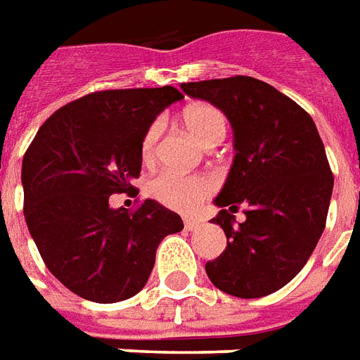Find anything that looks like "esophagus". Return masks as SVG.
<instances>
[{"instance_id": "esophagus-1", "label": "esophagus", "mask_w": 360, "mask_h": 360, "mask_svg": "<svg viewBox=\"0 0 360 360\" xmlns=\"http://www.w3.org/2000/svg\"><path fill=\"white\" fill-rule=\"evenodd\" d=\"M198 226H200V221H196V219H191V218L185 219V227H187L188 231H195Z\"/></svg>"}]
</instances>
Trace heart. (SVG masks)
Listing matches in <instances>:
<instances>
[{
	"label": "heart",
	"instance_id": "heart-1",
	"mask_svg": "<svg viewBox=\"0 0 360 360\" xmlns=\"http://www.w3.org/2000/svg\"><path fill=\"white\" fill-rule=\"evenodd\" d=\"M181 121L187 131L202 146L218 144L226 134L224 113L212 103H191L181 113ZM162 136V121L156 119L144 131L141 141V156L144 164L156 160L158 141ZM214 191V181L206 175H177L172 172L158 173L148 183V193L165 206L179 212H195L204 198Z\"/></svg>",
	"mask_w": 360,
	"mask_h": 360
}]
</instances>
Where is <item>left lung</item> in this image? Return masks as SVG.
Instances as JSON below:
<instances>
[{"instance_id": "1", "label": "left lung", "mask_w": 360, "mask_h": 360, "mask_svg": "<svg viewBox=\"0 0 360 360\" xmlns=\"http://www.w3.org/2000/svg\"><path fill=\"white\" fill-rule=\"evenodd\" d=\"M181 89L219 108L235 133L237 154L212 219L227 247L206 274L227 295L266 297L302 270L324 231L333 188L324 142L309 113L264 81L237 75ZM241 205L248 219L237 224Z\"/></svg>"}]
</instances>
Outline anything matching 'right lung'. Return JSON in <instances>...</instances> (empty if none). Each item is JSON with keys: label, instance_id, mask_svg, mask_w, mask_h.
Instances as JSON below:
<instances>
[{"label": "right lung", "instance_id": "obj_1", "mask_svg": "<svg viewBox=\"0 0 360 360\" xmlns=\"http://www.w3.org/2000/svg\"><path fill=\"white\" fill-rule=\"evenodd\" d=\"M173 86L98 90L44 121L22 158L25 219L48 270L86 301L119 302L146 285L179 214L152 198L110 208L141 175V141L160 111L179 102Z\"/></svg>", "mask_w": 360, "mask_h": 360}]
</instances>
